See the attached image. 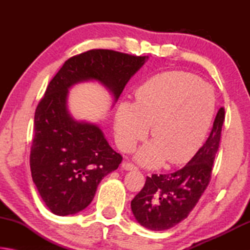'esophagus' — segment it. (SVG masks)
<instances>
[{
	"instance_id": "obj_1",
	"label": "esophagus",
	"mask_w": 250,
	"mask_h": 250,
	"mask_svg": "<svg viewBox=\"0 0 250 250\" xmlns=\"http://www.w3.org/2000/svg\"><path fill=\"white\" fill-rule=\"evenodd\" d=\"M121 167L125 171H133V170H137V167L133 166L132 163H129V162H122Z\"/></svg>"
}]
</instances>
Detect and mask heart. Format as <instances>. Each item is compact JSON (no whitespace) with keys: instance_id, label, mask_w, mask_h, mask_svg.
<instances>
[{"instance_id":"b5f03b06","label":"heart","mask_w":250,"mask_h":250,"mask_svg":"<svg viewBox=\"0 0 250 250\" xmlns=\"http://www.w3.org/2000/svg\"><path fill=\"white\" fill-rule=\"evenodd\" d=\"M215 110L209 84L186 71H167L146 80L135 91V103L118 105L116 141L122 151L133 150L146 138L153 141L135 154L142 166L156 167L164 161L180 166L191 160L204 141Z\"/></svg>"}]
</instances>
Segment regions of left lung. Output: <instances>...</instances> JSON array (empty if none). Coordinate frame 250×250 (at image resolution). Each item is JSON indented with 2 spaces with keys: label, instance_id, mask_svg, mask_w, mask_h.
<instances>
[{
  "label": "left lung",
  "instance_id": "obj_1",
  "mask_svg": "<svg viewBox=\"0 0 250 250\" xmlns=\"http://www.w3.org/2000/svg\"><path fill=\"white\" fill-rule=\"evenodd\" d=\"M224 120L225 109L221 108L209 137L184 167L171 174L146 176L143 188L131 201V209L141 226L167 230L188 216L210 181Z\"/></svg>",
  "mask_w": 250,
  "mask_h": 250
}]
</instances>
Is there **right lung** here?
Segmentation results:
<instances>
[{"label": "right lung", "mask_w": 250, "mask_h": 250, "mask_svg": "<svg viewBox=\"0 0 250 250\" xmlns=\"http://www.w3.org/2000/svg\"><path fill=\"white\" fill-rule=\"evenodd\" d=\"M147 58L91 49L66 61L50 80L34 117L29 166L34 184L53 214L67 216L86 208L101 180L122 161L98 125L70 115L69 88L95 80L112 95L115 104Z\"/></svg>", "instance_id": "obj_1"}]
</instances>
